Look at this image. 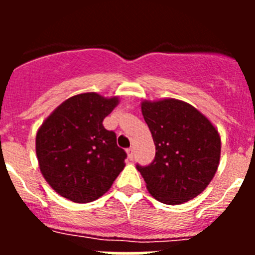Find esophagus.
Returning <instances> with one entry per match:
<instances>
[{
    "label": "esophagus",
    "mask_w": 255,
    "mask_h": 255,
    "mask_svg": "<svg viewBox=\"0 0 255 255\" xmlns=\"http://www.w3.org/2000/svg\"><path fill=\"white\" fill-rule=\"evenodd\" d=\"M126 152H128V157H129L130 159H132V157H134V148L130 147L126 149Z\"/></svg>",
    "instance_id": "34e87169"
}]
</instances>
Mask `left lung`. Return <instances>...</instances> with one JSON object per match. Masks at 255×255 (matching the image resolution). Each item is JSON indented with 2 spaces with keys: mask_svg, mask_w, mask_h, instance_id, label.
<instances>
[{
  "mask_svg": "<svg viewBox=\"0 0 255 255\" xmlns=\"http://www.w3.org/2000/svg\"><path fill=\"white\" fill-rule=\"evenodd\" d=\"M141 112L155 145L154 159L136 164L147 189L164 204H181L199 195L215 176L221 139L215 126L189 103L143 102Z\"/></svg>",
  "mask_w": 255,
  "mask_h": 255,
  "instance_id": "left-lung-1",
  "label": "left lung"
}]
</instances>
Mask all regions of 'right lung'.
I'll list each match as a JSON object with an SVG mask.
<instances>
[{"label":"right lung","instance_id":"1","mask_svg":"<svg viewBox=\"0 0 255 255\" xmlns=\"http://www.w3.org/2000/svg\"><path fill=\"white\" fill-rule=\"evenodd\" d=\"M117 100L97 93L78 94L58 106L37 132L35 150L46 181L75 203L102 197L125 167L116 132L103 120Z\"/></svg>","mask_w":255,"mask_h":255}]
</instances>
